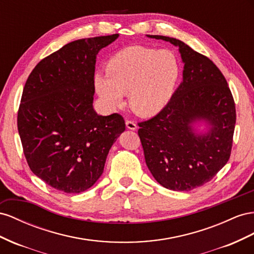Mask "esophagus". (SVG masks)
I'll return each mask as SVG.
<instances>
[{
    "label": "esophagus",
    "mask_w": 254,
    "mask_h": 254,
    "mask_svg": "<svg viewBox=\"0 0 254 254\" xmlns=\"http://www.w3.org/2000/svg\"><path fill=\"white\" fill-rule=\"evenodd\" d=\"M126 126H127V127L128 129H133V131H135V129L137 128V125L132 120H127L126 121Z\"/></svg>",
    "instance_id": "1"
}]
</instances>
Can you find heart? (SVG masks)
I'll return each mask as SVG.
<instances>
[{
	"instance_id": "heart-1",
	"label": "heart",
	"mask_w": 254,
	"mask_h": 254,
	"mask_svg": "<svg viewBox=\"0 0 254 254\" xmlns=\"http://www.w3.org/2000/svg\"><path fill=\"white\" fill-rule=\"evenodd\" d=\"M179 75L180 64L171 51L134 46L112 57L106 73L95 75V87L106 110L121 107L127 93L129 107L150 117L169 102Z\"/></svg>"
}]
</instances>
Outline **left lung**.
Masks as SVG:
<instances>
[{"instance_id": "left-lung-1", "label": "left lung", "mask_w": 254, "mask_h": 254, "mask_svg": "<svg viewBox=\"0 0 254 254\" xmlns=\"http://www.w3.org/2000/svg\"><path fill=\"white\" fill-rule=\"evenodd\" d=\"M148 37L179 47L183 82L154 117L138 122L146 164L157 182L188 191L209 182L229 161L236 122L235 103L226 77L206 56L183 41L159 35ZM204 120L211 128L194 133L191 125Z\"/></svg>"}]
</instances>
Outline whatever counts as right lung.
I'll return each mask as SVG.
<instances>
[{
    "mask_svg": "<svg viewBox=\"0 0 254 254\" xmlns=\"http://www.w3.org/2000/svg\"><path fill=\"white\" fill-rule=\"evenodd\" d=\"M118 36L72 41L27 77L18 111L23 153L34 175L57 190L78 193L95 184L126 129L121 115L99 116L92 107L97 54Z\"/></svg>",
    "mask_w": 254,
    "mask_h": 254,
    "instance_id": "1",
    "label": "right lung"
}]
</instances>
